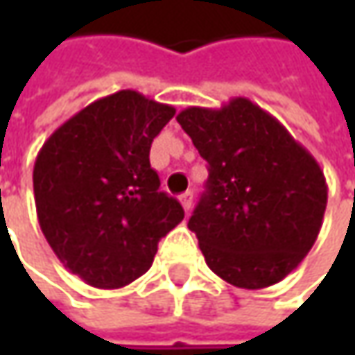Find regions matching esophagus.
Returning a JSON list of instances; mask_svg holds the SVG:
<instances>
[{
    "mask_svg": "<svg viewBox=\"0 0 355 355\" xmlns=\"http://www.w3.org/2000/svg\"><path fill=\"white\" fill-rule=\"evenodd\" d=\"M180 201H182V205H184L185 211H189L191 209V205H193V193L191 191H185L180 196Z\"/></svg>",
    "mask_w": 355,
    "mask_h": 355,
    "instance_id": "1",
    "label": "esophagus"
}]
</instances>
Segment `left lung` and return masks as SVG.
<instances>
[{
  "mask_svg": "<svg viewBox=\"0 0 355 355\" xmlns=\"http://www.w3.org/2000/svg\"><path fill=\"white\" fill-rule=\"evenodd\" d=\"M175 120L209 164L187 227L217 277L247 291L272 286L320 233L328 185L318 162L249 98L189 106Z\"/></svg>",
  "mask_w": 355,
  "mask_h": 355,
  "instance_id": "8db88e82",
  "label": "left lung"
}]
</instances>
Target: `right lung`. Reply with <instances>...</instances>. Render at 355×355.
Here are the masks:
<instances>
[{"label": "right lung", "instance_id": "obj_1", "mask_svg": "<svg viewBox=\"0 0 355 355\" xmlns=\"http://www.w3.org/2000/svg\"><path fill=\"white\" fill-rule=\"evenodd\" d=\"M175 114L136 90L98 98L55 130L33 168L37 219L53 252L94 288H122L152 266L184 207L159 191L150 148Z\"/></svg>", "mask_w": 355, "mask_h": 355}]
</instances>
